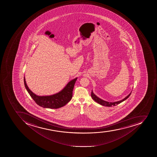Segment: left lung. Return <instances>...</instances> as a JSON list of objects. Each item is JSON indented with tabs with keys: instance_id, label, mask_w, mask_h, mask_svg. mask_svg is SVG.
Masks as SVG:
<instances>
[{
	"instance_id": "left-lung-1",
	"label": "left lung",
	"mask_w": 157,
	"mask_h": 157,
	"mask_svg": "<svg viewBox=\"0 0 157 157\" xmlns=\"http://www.w3.org/2000/svg\"><path fill=\"white\" fill-rule=\"evenodd\" d=\"M131 92L129 94L128 96L126 97L124 99H123L122 100H121L120 101H117V102H108V101H105L104 100H102L101 98H99L96 95L93 93V91H92V92H91V97H92V98L95 101L98 102V104H100V105H105V106H115V105H118V104H120L121 102H122V101H124L125 100H126L131 95Z\"/></svg>"
}]
</instances>
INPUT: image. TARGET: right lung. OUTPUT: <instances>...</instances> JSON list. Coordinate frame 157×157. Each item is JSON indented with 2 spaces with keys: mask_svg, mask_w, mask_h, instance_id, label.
Returning a JSON list of instances; mask_svg holds the SVG:
<instances>
[{
  "mask_svg": "<svg viewBox=\"0 0 157 157\" xmlns=\"http://www.w3.org/2000/svg\"><path fill=\"white\" fill-rule=\"evenodd\" d=\"M77 78L68 83L66 87L58 93L51 96H38L33 93L26 84L25 77L24 79L26 89L32 98L37 105L44 108L58 109L67 104L72 98L73 90Z\"/></svg>",
  "mask_w": 157,
  "mask_h": 157,
  "instance_id": "right-lung-1",
  "label": "right lung"
}]
</instances>
